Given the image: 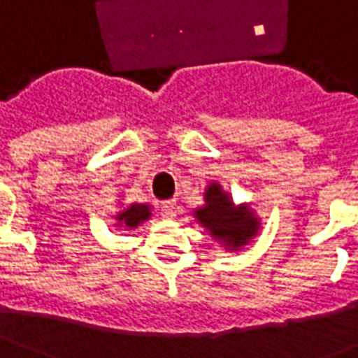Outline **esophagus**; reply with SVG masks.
Wrapping results in <instances>:
<instances>
[{"label": "esophagus", "mask_w": 358, "mask_h": 358, "mask_svg": "<svg viewBox=\"0 0 358 358\" xmlns=\"http://www.w3.org/2000/svg\"><path fill=\"white\" fill-rule=\"evenodd\" d=\"M161 215L166 218L176 217V203L174 201H164L161 203Z\"/></svg>", "instance_id": "1"}]
</instances>
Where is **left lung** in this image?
I'll return each instance as SVG.
<instances>
[{
    "mask_svg": "<svg viewBox=\"0 0 358 358\" xmlns=\"http://www.w3.org/2000/svg\"><path fill=\"white\" fill-rule=\"evenodd\" d=\"M195 217L213 238L222 240L228 249L236 251L245 245L259 230V220L245 207L236 209L230 195L222 192L218 184H210L205 192V207L195 210Z\"/></svg>",
    "mask_w": 358,
    "mask_h": 358,
    "instance_id": "left-lung-1",
    "label": "left lung"
}]
</instances>
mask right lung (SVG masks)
<instances>
[{"instance_id": "obj_1", "label": "right lung", "mask_w": 358, "mask_h": 358, "mask_svg": "<svg viewBox=\"0 0 358 358\" xmlns=\"http://www.w3.org/2000/svg\"><path fill=\"white\" fill-rule=\"evenodd\" d=\"M151 217V210L148 205H140V203H134L130 207H126L124 210H120L117 215V222L124 228H136L140 226L143 220H148Z\"/></svg>"}]
</instances>
